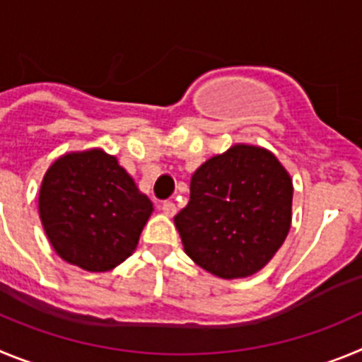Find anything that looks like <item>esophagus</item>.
<instances>
[{
  "label": "esophagus",
  "instance_id": "obj_1",
  "mask_svg": "<svg viewBox=\"0 0 362 362\" xmlns=\"http://www.w3.org/2000/svg\"><path fill=\"white\" fill-rule=\"evenodd\" d=\"M161 210H163V214L168 217H174L175 212H177V209H175V204L172 203V201H165V203L161 204Z\"/></svg>",
  "mask_w": 362,
  "mask_h": 362
}]
</instances>
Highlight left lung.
<instances>
[{"instance_id":"8db88e82","label":"left lung","mask_w":362,"mask_h":362,"mask_svg":"<svg viewBox=\"0 0 362 362\" xmlns=\"http://www.w3.org/2000/svg\"><path fill=\"white\" fill-rule=\"evenodd\" d=\"M293 185L267 148L233 145L194 172L190 201L174 217L185 252L221 279L267 267L292 225Z\"/></svg>"}]
</instances>
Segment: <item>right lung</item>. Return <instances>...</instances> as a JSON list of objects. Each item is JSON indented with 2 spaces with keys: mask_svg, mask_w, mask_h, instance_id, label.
I'll return each instance as SVG.
<instances>
[{
  "mask_svg": "<svg viewBox=\"0 0 362 362\" xmlns=\"http://www.w3.org/2000/svg\"><path fill=\"white\" fill-rule=\"evenodd\" d=\"M153 206L114 156L70 152L50 165L40 217L56 254L86 272H108L136 250Z\"/></svg>",
  "mask_w": 362,
  "mask_h": 362,
  "instance_id": "obj_1",
  "label": "right lung"
}]
</instances>
